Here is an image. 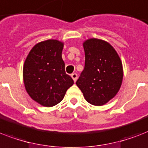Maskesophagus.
<instances>
[{"label":"esophagus","instance_id":"34e87169","mask_svg":"<svg viewBox=\"0 0 148 148\" xmlns=\"http://www.w3.org/2000/svg\"><path fill=\"white\" fill-rule=\"evenodd\" d=\"M71 76L72 79H73V80H74V82H76L77 79V74H75V73H74V74H72L71 75Z\"/></svg>","mask_w":148,"mask_h":148}]
</instances>
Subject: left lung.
I'll list each match as a JSON object with an SVG mask.
<instances>
[{
  "label": "left lung",
  "mask_w": 148,
  "mask_h": 148,
  "mask_svg": "<svg viewBox=\"0 0 148 148\" xmlns=\"http://www.w3.org/2000/svg\"><path fill=\"white\" fill-rule=\"evenodd\" d=\"M84 69L77 81L85 100L102 106L115 97L123 81V66L115 49L105 40L90 38L83 43Z\"/></svg>",
  "instance_id": "8db88e82"
}]
</instances>
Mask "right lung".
I'll return each mask as SVG.
<instances>
[{
	"label": "right lung",
	"instance_id": "1",
	"mask_svg": "<svg viewBox=\"0 0 148 148\" xmlns=\"http://www.w3.org/2000/svg\"><path fill=\"white\" fill-rule=\"evenodd\" d=\"M63 48L64 43L60 40H44L34 46L24 61L23 79L26 91L44 107L60 103L74 84L73 79L65 73Z\"/></svg>",
	"mask_w": 148,
	"mask_h": 148
}]
</instances>
